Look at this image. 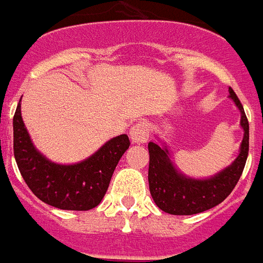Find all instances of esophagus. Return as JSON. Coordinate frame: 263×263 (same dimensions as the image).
Wrapping results in <instances>:
<instances>
[{
  "label": "esophagus",
  "mask_w": 263,
  "mask_h": 263,
  "mask_svg": "<svg viewBox=\"0 0 263 263\" xmlns=\"http://www.w3.org/2000/svg\"><path fill=\"white\" fill-rule=\"evenodd\" d=\"M150 126L147 122H137L130 129V139L133 143H145L150 137Z\"/></svg>",
  "instance_id": "esophagus-1"
}]
</instances>
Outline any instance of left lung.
Here are the masks:
<instances>
[{
	"label": "left lung",
	"instance_id": "left-lung-1",
	"mask_svg": "<svg viewBox=\"0 0 263 263\" xmlns=\"http://www.w3.org/2000/svg\"><path fill=\"white\" fill-rule=\"evenodd\" d=\"M230 97L241 112V126L244 129V139L237 160L210 179L196 181L181 175L172 165L168 150L161 148L155 143H148L150 164H148V185L155 204L162 212L175 216H191L206 212L223 202L239 181L244 171L248 150H250V124L248 119L235 95L233 88H229Z\"/></svg>",
	"mask_w": 263,
	"mask_h": 263
}]
</instances>
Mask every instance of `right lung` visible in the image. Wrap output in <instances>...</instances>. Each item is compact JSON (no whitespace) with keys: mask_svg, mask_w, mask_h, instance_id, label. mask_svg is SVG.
I'll return each instance as SVG.
<instances>
[{"mask_svg":"<svg viewBox=\"0 0 263 263\" xmlns=\"http://www.w3.org/2000/svg\"><path fill=\"white\" fill-rule=\"evenodd\" d=\"M129 145V137L120 134L88 160L74 165H59L46 160L33 147L21 116V102L13 115V155L21 175L34 196L63 210L97 208Z\"/></svg>","mask_w":263,"mask_h":263,"instance_id":"obj_1","label":"right lung"}]
</instances>
